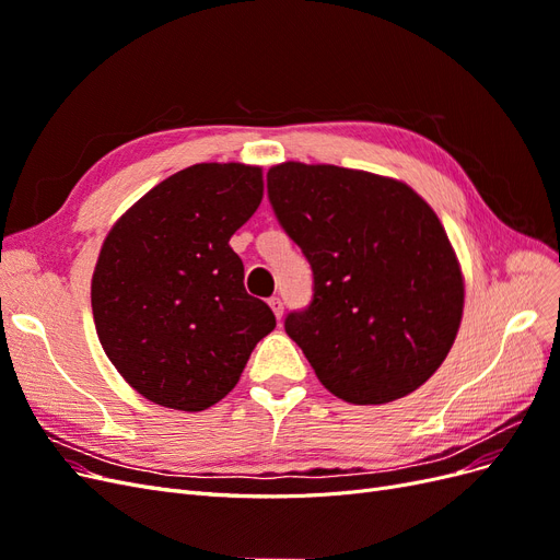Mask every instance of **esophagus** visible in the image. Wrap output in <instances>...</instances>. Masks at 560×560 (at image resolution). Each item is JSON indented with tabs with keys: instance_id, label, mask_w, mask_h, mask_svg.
Masks as SVG:
<instances>
[{
	"instance_id": "1",
	"label": "esophagus",
	"mask_w": 560,
	"mask_h": 560,
	"mask_svg": "<svg viewBox=\"0 0 560 560\" xmlns=\"http://www.w3.org/2000/svg\"><path fill=\"white\" fill-rule=\"evenodd\" d=\"M268 306L273 308V313H276L278 319L282 317V301H280V296H270V299H268Z\"/></svg>"
}]
</instances>
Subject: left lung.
I'll return each instance as SVG.
<instances>
[{"label": "left lung", "instance_id": "obj_1", "mask_svg": "<svg viewBox=\"0 0 560 560\" xmlns=\"http://www.w3.org/2000/svg\"><path fill=\"white\" fill-rule=\"evenodd\" d=\"M266 189L313 270V299L284 331L319 383L350 404L413 393L446 360L465 299L432 208L401 182L338 165L282 163Z\"/></svg>", "mask_w": 560, "mask_h": 560}]
</instances>
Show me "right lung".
<instances>
[{
	"label": "right lung",
	"mask_w": 560,
	"mask_h": 560,
	"mask_svg": "<svg viewBox=\"0 0 560 560\" xmlns=\"http://www.w3.org/2000/svg\"><path fill=\"white\" fill-rule=\"evenodd\" d=\"M261 196V167L198 163L154 186L109 231L91 287L95 329L142 397L208 409L273 331V311L245 292L229 245Z\"/></svg>",
	"instance_id": "obj_1"
}]
</instances>
